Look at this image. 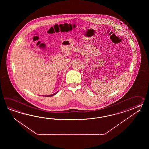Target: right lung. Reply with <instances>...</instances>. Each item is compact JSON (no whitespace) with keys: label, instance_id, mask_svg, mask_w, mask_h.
Here are the masks:
<instances>
[{"label":"right lung","instance_id":"obj_1","mask_svg":"<svg viewBox=\"0 0 149 149\" xmlns=\"http://www.w3.org/2000/svg\"><path fill=\"white\" fill-rule=\"evenodd\" d=\"M57 93H58V92H56L55 93H54V94H51V95H44V96H46V97H50V96H54V95H55V94H56Z\"/></svg>","mask_w":149,"mask_h":149}]
</instances>
